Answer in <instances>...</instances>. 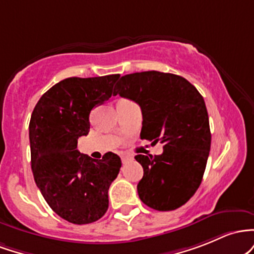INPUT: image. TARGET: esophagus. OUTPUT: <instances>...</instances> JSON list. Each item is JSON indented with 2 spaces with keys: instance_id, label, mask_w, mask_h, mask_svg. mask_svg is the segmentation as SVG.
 <instances>
[{
  "instance_id": "obj_1",
  "label": "esophagus",
  "mask_w": 254,
  "mask_h": 254,
  "mask_svg": "<svg viewBox=\"0 0 254 254\" xmlns=\"http://www.w3.org/2000/svg\"><path fill=\"white\" fill-rule=\"evenodd\" d=\"M133 157L130 155H128V153H124V155H121V161L122 163H127V162L132 161Z\"/></svg>"
}]
</instances>
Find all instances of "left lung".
Returning <instances> with one entry per match:
<instances>
[{
    "label": "left lung",
    "instance_id": "1",
    "mask_svg": "<svg viewBox=\"0 0 254 254\" xmlns=\"http://www.w3.org/2000/svg\"><path fill=\"white\" fill-rule=\"evenodd\" d=\"M116 95L140 107V138L163 144L162 155L135 156L144 169L139 198L158 211L182 206L200 186L211 146L203 96L182 76L157 70L121 76Z\"/></svg>",
    "mask_w": 254,
    "mask_h": 254
}]
</instances>
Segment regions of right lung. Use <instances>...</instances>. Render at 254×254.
<instances>
[{
    "instance_id": "add662e5",
    "label": "right lung",
    "mask_w": 254,
    "mask_h": 254,
    "mask_svg": "<svg viewBox=\"0 0 254 254\" xmlns=\"http://www.w3.org/2000/svg\"><path fill=\"white\" fill-rule=\"evenodd\" d=\"M120 74L67 78L41 97L31 115L30 147L33 178L45 201L60 217L89 224L103 217L121 159L113 152L96 161L76 150L89 134L90 113L113 96Z\"/></svg>"
}]
</instances>
